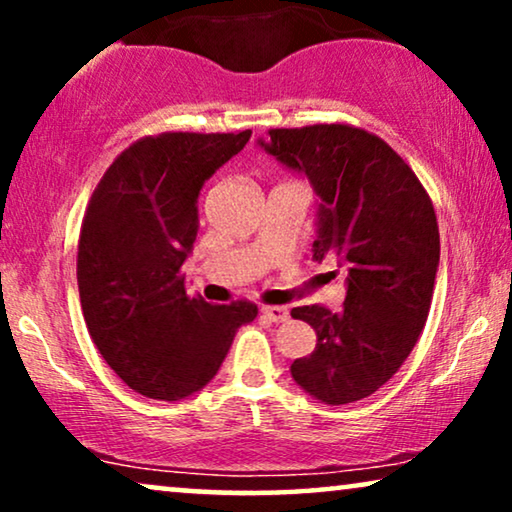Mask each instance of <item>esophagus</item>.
I'll return each instance as SVG.
<instances>
[{
	"mask_svg": "<svg viewBox=\"0 0 512 512\" xmlns=\"http://www.w3.org/2000/svg\"><path fill=\"white\" fill-rule=\"evenodd\" d=\"M261 312L268 317L270 321H275V324H279V321H286L289 319V310L286 307H279V305H263Z\"/></svg>",
	"mask_w": 512,
	"mask_h": 512,
	"instance_id": "34e87169",
	"label": "esophagus"
}]
</instances>
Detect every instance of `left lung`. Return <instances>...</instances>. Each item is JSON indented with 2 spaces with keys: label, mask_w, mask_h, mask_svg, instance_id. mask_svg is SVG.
Segmentation results:
<instances>
[{
  "label": "left lung",
  "mask_w": 512,
  "mask_h": 512,
  "mask_svg": "<svg viewBox=\"0 0 512 512\" xmlns=\"http://www.w3.org/2000/svg\"><path fill=\"white\" fill-rule=\"evenodd\" d=\"M258 146L310 179L317 200L314 261L338 258L347 296L340 312L293 307L317 333L291 363L305 394L345 405L389 382L422 333L436 286V212L415 172L380 137L349 125L270 130Z\"/></svg>",
  "instance_id": "obj_1"
}]
</instances>
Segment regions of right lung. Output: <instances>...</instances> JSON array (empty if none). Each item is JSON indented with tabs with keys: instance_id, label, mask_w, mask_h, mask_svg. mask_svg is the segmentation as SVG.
Returning <instances> with one entry per match:
<instances>
[{
	"instance_id": "obj_1",
	"label": "right lung",
	"mask_w": 512,
	"mask_h": 512,
	"mask_svg": "<svg viewBox=\"0 0 512 512\" xmlns=\"http://www.w3.org/2000/svg\"><path fill=\"white\" fill-rule=\"evenodd\" d=\"M249 137L251 130L139 139L90 198L76 258L83 319L109 368L146 398L200 391L219 373L237 328L258 314L247 300L212 305L186 296L181 275L198 235L202 186Z\"/></svg>"
}]
</instances>
